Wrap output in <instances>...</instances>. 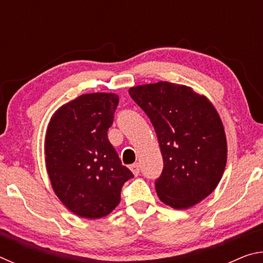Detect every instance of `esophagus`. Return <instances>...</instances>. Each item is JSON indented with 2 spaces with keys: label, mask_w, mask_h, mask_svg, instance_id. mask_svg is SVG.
<instances>
[{
  "label": "esophagus",
  "mask_w": 263,
  "mask_h": 263,
  "mask_svg": "<svg viewBox=\"0 0 263 263\" xmlns=\"http://www.w3.org/2000/svg\"><path fill=\"white\" fill-rule=\"evenodd\" d=\"M130 169H131V172L133 173V175H135V176L139 175V173H140V166H139V163H133V164H131Z\"/></svg>",
  "instance_id": "34e87169"
}]
</instances>
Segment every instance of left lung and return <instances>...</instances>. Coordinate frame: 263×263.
<instances>
[{
    "mask_svg": "<svg viewBox=\"0 0 263 263\" xmlns=\"http://www.w3.org/2000/svg\"><path fill=\"white\" fill-rule=\"evenodd\" d=\"M152 122L163 159L155 181L160 201L188 209L206 198L219 183L228 160L224 125L206 96L167 81L128 89Z\"/></svg>",
    "mask_w": 263,
    "mask_h": 263,
    "instance_id": "8db88e82",
    "label": "left lung"
}]
</instances>
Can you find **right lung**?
I'll return each instance as SVG.
<instances>
[{
	"label": "right lung",
	"mask_w": 263,
	"mask_h": 263,
	"mask_svg": "<svg viewBox=\"0 0 263 263\" xmlns=\"http://www.w3.org/2000/svg\"><path fill=\"white\" fill-rule=\"evenodd\" d=\"M119 102L112 92L84 94L52 115L45 136V163L53 191L74 215L108 216L133 177L108 139Z\"/></svg>",
	"instance_id": "add662e5"
}]
</instances>
